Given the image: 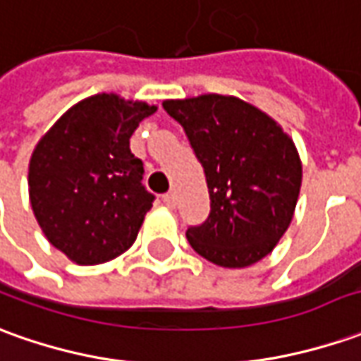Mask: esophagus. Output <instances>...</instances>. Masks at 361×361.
Here are the masks:
<instances>
[{"mask_svg":"<svg viewBox=\"0 0 361 361\" xmlns=\"http://www.w3.org/2000/svg\"><path fill=\"white\" fill-rule=\"evenodd\" d=\"M164 205H166V207H170V209H173V207H176V193H166V195H164Z\"/></svg>","mask_w":361,"mask_h":361,"instance_id":"34e87169","label":"esophagus"}]
</instances>
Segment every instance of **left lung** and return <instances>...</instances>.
I'll return each mask as SVG.
<instances>
[{"mask_svg":"<svg viewBox=\"0 0 361 361\" xmlns=\"http://www.w3.org/2000/svg\"><path fill=\"white\" fill-rule=\"evenodd\" d=\"M203 166L212 212L185 235L193 251L225 269L264 259L293 221L302 161L267 112L229 94L164 100Z\"/></svg>","mask_w":361,"mask_h":361,"instance_id":"obj_1","label":"left lung"}]
</instances>
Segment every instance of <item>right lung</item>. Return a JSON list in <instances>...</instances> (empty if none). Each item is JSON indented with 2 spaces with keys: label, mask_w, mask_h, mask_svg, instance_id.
I'll return each mask as SVG.
<instances>
[{
  "label": "right lung",
  "mask_w": 361,
  "mask_h": 361,
  "mask_svg": "<svg viewBox=\"0 0 361 361\" xmlns=\"http://www.w3.org/2000/svg\"><path fill=\"white\" fill-rule=\"evenodd\" d=\"M158 106L100 92L47 130L29 160V201L47 241L73 263H109L138 237L154 195L130 136Z\"/></svg>",
  "instance_id": "add662e5"
}]
</instances>
